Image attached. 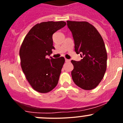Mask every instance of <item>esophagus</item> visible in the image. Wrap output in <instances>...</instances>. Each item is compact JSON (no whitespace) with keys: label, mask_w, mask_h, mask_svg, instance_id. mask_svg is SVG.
I'll use <instances>...</instances> for the list:
<instances>
[{"label":"esophagus","mask_w":123,"mask_h":123,"mask_svg":"<svg viewBox=\"0 0 123 123\" xmlns=\"http://www.w3.org/2000/svg\"><path fill=\"white\" fill-rule=\"evenodd\" d=\"M65 62H70V60H69V59H65Z\"/></svg>","instance_id":"34e87169"}]
</instances>
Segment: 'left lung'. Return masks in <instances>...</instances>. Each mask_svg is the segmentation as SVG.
Wrapping results in <instances>:
<instances>
[{
    "label": "left lung",
    "mask_w": 123,
    "mask_h": 123,
    "mask_svg": "<svg viewBox=\"0 0 123 123\" xmlns=\"http://www.w3.org/2000/svg\"><path fill=\"white\" fill-rule=\"evenodd\" d=\"M75 44V51L81 53L80 61H71L74 69L71 75L74 83L84 90L98 86L106 69L107 53L98 31L86 21H67Z\"/></svg>",
    "instance_id": "8db88e82"
}]
</instances>
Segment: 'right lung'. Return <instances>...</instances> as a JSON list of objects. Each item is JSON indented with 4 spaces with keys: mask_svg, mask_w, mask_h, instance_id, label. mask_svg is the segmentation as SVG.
<instances>
[{
    "mask_svg": "<svg viewBox=\"0 0 123 123\" xmlns=\"http://www.w3.org/2000/svg\"><path fill=\"white\" fill-rule=\"evenodd\" d=\"M66 25L64 21L37 24L24 39L19 49L21 66L27 81L34 90L48 93L58 85L65 58L50 57L52 53V35Z\"/></svg>",
    "mask_w": 123,
    "mask_h": 123,
    "instance_id": "1",
    "label": "right lung"
}]
</instances>
